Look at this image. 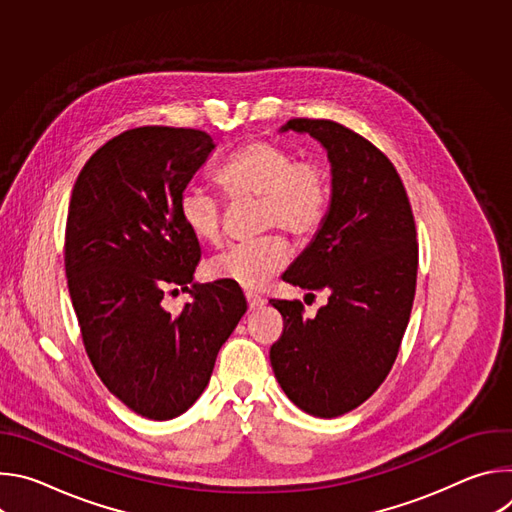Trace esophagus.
Instances as JSON below:
<instances>
[{
  "instance_id": "obj_1",
  "label": "esophagus",
  "mask_w": 512,
  "mask_h": 512,
  "mask_svg": "<svg viewBox=\"0 0 512 512\" xmlns=\"http://www.w3.org/2000/svg\"><path fill=\"white\" fill-rule=\"evenodd\" d=\"M245 298H247L249 310H257V308H261V306L265 304V300H263L261 296H257V294H251V291H247V294H245Z\"/></svg>"
}]
</instances>
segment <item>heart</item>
Instances as JSON below:
<instances>
[{
  "label": "heart",
  "instance_id": "1",
  "mask_svg": "<svg viewBox=\"0 0 512 512\" xmlns=\"http://www.w3.org/2000/svg\"><path fill=\"white\" fill-rule=\"evenodd\" d=\"M216 182L231 200L257 198V231L279 227L294 237L314 235L326 216L330 184L324 168L296 160L285 145L253 139L216 172ZM223 204L202 188H186L178 200V218L200 243L218 245L223 239ZM287 259V247L277 235H261L237 243L212 257L204 273L245 289L261 287Z\"/></svg>",
  "mask_w": 512,
  "mask_h": 512
}]
</instances>
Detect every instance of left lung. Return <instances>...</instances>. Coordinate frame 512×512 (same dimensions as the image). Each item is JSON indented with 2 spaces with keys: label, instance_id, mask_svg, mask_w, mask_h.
<instances>
[{
  "label": "left lung",
  "instance_id": "1",
  "mask_svg": "<svg viewBox=\"0 0 512 512\" xmlns=\"http://www.w3.org/2000/svg\"><path fill=\"white\" fill-rule=\"evenodd\" d=\"M289 129L324 145L332 198L283 281L326 291L328 304L304 318L302 302L271 300L283 332L269 358L289 401L332 419L367 401L397 358L415 298V221L395 166L369 139L330 119H289Z\"/></svg>",
  "mask_w": 512,
  "mask_h": 512
}]
</instances>
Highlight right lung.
<instances>
[{
	"mask_svg": "<svg viewBox=\"0 0 512 512\" xmlns=\"http://www.w3.org/2000/svg\"><path fill=\"white\" fill-rule=\"evenodd\" d=\"M212 150L200 129H127L89 158L70 196L64 267L85 350L103 385L156 421L192 407L247 312L239 285L192 283L200 245L178 200ZM166 288L193 302L166 313Z\"/></svg>",
	"mask_w": 512,
	"mask_h": 512,
	"instance_id": "right-lung-1",
	"label": "right lung"
}]
</instances>
